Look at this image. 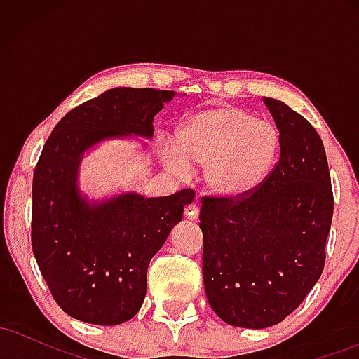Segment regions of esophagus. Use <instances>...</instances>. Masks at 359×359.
<instances>
[{"mask_svg": "<svg viewBox=\"0 0 359 359\" xmlns=\"http://www.w3.org/2000/svg\"><path fill=\"white\" fill-rule=\"evenodd\" d=\"M184 214L189 221H196L197 216H199V208H197L196 204H189L187 208H185Z\"/></svg>", "mask_w": 359, "mask_h": 359, "instance_id": "esophagus-1", "label": "esophagus"}]
</instances>
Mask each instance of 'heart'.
Wrapping results in <instances>:
<instances>
[{
	"label": "heart",
	"mask_w": 359,
	"mask_h": 359,
	"mask_svg": "<svg viewBox=\"0 0 359 359\" xmlns=\"http://www.w3.org/2000/svg\"><path fill=\"white\" fill-rule=\"evenodd\" d=\"M280 142L273 123L233 106H214L182 118L174 133V154L163 156V165L174 175H182L185 167L204 168L211 196L241 201L266 182Z\"/></svg>",
	"instance_id": "heart-1"
}]
</instances>
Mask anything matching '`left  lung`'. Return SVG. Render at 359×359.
<instances>
[{
  "label": "left lung",
  "instance_id": "obj_1",
  "mask_svg": "<svg viewBox=\"0 0 359 359\" xmlns=\"http://www.w3.org/2000/svg\"><path fill=\"white\" fill-rule=\"evenodd\" d=\"M263 102L280 131L278 163L250 197H204L199 214L205 295L226 324L246 329L282 323L302 304L324 270L334 209L314 126L285 102Z\"/></svg>",
  "mask_w": 359,
  "mask_h": 359
}]
</instances>
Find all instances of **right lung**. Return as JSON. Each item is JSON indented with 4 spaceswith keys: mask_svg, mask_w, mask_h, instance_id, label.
<instances>
[{
    "mask_svg": "<svg viewBox=\"0 0 359 359\" xmlns=\"http://www.w3.org/2000/svg\"><path fill=\"white\" fill-rule=\"evenodd\" d=\"M174 97L175 90L108 89L69 111L45 143L32 187V246L53 299L74 319L116 325L137 314L150 259L194 199L189 189L89 199L79 187L86 154L108 140H151L155 114Z\"/></svg>",
    "mask_w": 359,
    "mask_h": 359,
    "instance_id": "obj_1",
    "label": "right lung"
}]
</instances>
